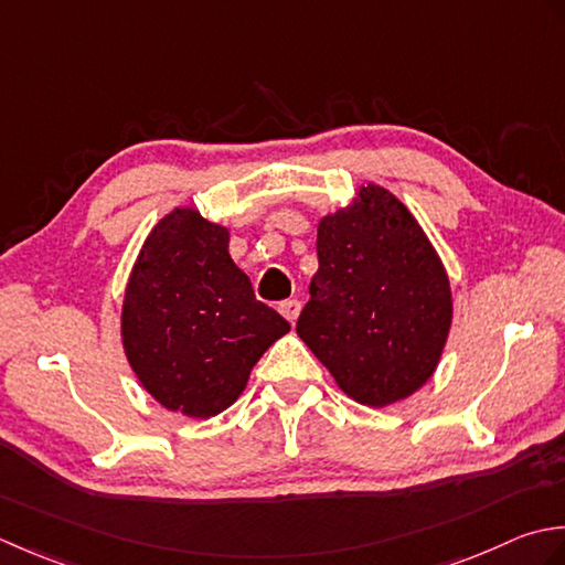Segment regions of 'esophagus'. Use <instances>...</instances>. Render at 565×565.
Here are the masks:
<instances>
[{
  "mask_svg": "<svg viewBox=\"0 0 565 565\" xmlns=\"http://www.w3.org/2000/svg\"><path fill=\"white\" fill-rule=\"evenodd\" d=\"M280 315L290 321V324H295L297 317H299V309H302V305L297 302V299H285V302H280Z\"/></svg>",
  "mask_w": 565,
  "mask_h": 565,
  "instance_id": "esophagus-1",
  "label": "esophagus"
}]
</instances>
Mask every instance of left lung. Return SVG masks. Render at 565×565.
Wrapping results in <instances>:
<instances>
[{"label":"left lung","mask_w":565,"mask_h":565,"mask_svg":"<svg viewBox=\"0 0 565 565\" xmlns=\"http://www.w3.org/2000/svg\"><path fill=\"white\" fill-rule=\"evenodd\" d=\"M319 270L297 333L337 385L387 407L427 383L451 329V282L417 218L367 182L349 206L319 218Z\"/></svg>","instance_id":"1"}]
</instances>
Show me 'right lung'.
Listing matches in <instances>:
<instances>
[{"mask_svg":"<svg viewBox=\"0 0 565 565\" xmlns=\"http://www.w3.org/2000/svg\"><path fill=\"white\" fill-rule=\"evenodd\" d=\"M290 324L253 295L228 256V228L194 206L153 226L121 305L126 361L170 412L210 419L234 405L253 365Z\"/></svg>","mask_w":565,"mask_h":565,"instance_id":"obj_1","label":"right lung"}]
</instances>
